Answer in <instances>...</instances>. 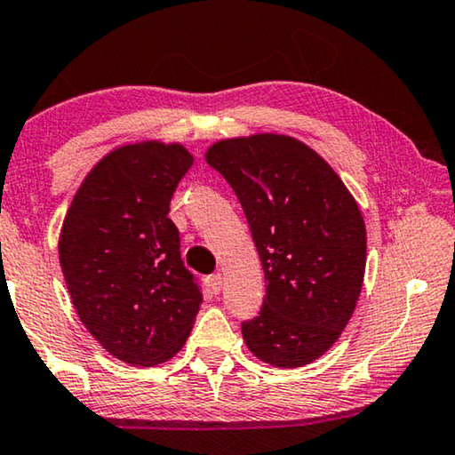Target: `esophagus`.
Listing matches in <instances>:
<instances>
[{"instance_id":"34e87169","label":"esophagus","mask_w":455,"mask_h":455,"mask_svg":"<svg viewBox=\"0 0 455 455\" xmlns=\"http://www.w3.org/2000/svg\"><path fill=\"white\" fill-rule=\"evenodd\" d=\"M206 282H208V288H210V292H212V294H219L222 290V275L220 274L210 275Z\"/></svg>"}]
</instances>
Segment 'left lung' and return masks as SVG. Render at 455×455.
<instances>
[{
    "instance_id": "8db88e82",
    "label": "left lung",
    "mask_w": 455,
    "mask_h": 455,
    "mask_svg": "<svg viewBox=\"0 0 455 455\" xmlns=\"http://www.w3.org/2000/svg\"><path fill=\"white\" fill-rule=\"evenodd\" d=\"M239 198L263 274L259 316L241 324L247 347L275 368L331 349L354 315L365 271V225L333 167L286 134L225 139L206 151Z\"/></svg>"
}]
</instances>
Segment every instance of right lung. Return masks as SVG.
<instances>
[{
	"label": "right lung",
	"instance_id": "obj_1",
	"mask_svg": "<svg viewBox=\"0 0 455 455\" xmlns=\"http://www.w3.org/2000/svg\"><path fill=\"white\" fill-rule=\"evenodd\" d=\"M194 157L180 142L114 148L79 186L59 259L81 323L108 354L157 365L184 347L202 292L180 253L169 202Z\"/></svg>",
	"mask_w": 455,
	"mask_h": 455
}]
</instances>
